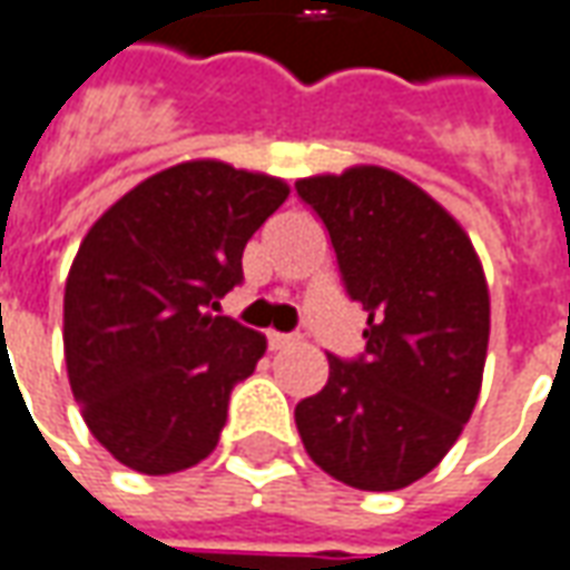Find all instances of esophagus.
<instances>
[{"instance_id":"esophagus-1","label":"esophagus","mask_w":570,"mask_h":570,"mask_svg":"<svg viewBox=\"0 0 570 570\" xmlns=\"http://www.w3.org/2000/svg\"><path fill=\"white\" fill-rule=\"evenodd\" d=\"M266 341H269V350H285V346H292L297 337H294V334H282V331H269Z\"/></svg>"}]
</instances>
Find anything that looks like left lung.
Instances as JSON below:
<instances>
[{
    "instance_id": "obj_1",
    "label": "left lung",
    "mask_w": 570,
    "mask_h": 570,
    "mask_svg": "<svg viewBox=\"0 0 570 570\" xmlns=\"http://www.w3.org/2000/svg\"><path fill=\"white\" fill-rule=\"evenodd\" d=\"M346 294L368 313L365 353H328V383L294 407L316 466L358 491H399L439 466L485 371L488 282L458 220L377 165L304 177Z\"/></svg>"
}]
</instances>
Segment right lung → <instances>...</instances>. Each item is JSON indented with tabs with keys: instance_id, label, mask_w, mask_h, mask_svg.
I'll use <instances>...</instances> for the list:
<instances>
[{
	"instance_id": "obj_1",
	"label": "right lung",
	"mask_w": 570,
	"mask_h": 570,
	"mask_svg": "<svg viewBox=\"0 0 570 570\" xmlns=\"http://www.w3.org/2000/svg\"><path fill=\"white\" fill-rule=\"evenodd\" d=\"M285 199L278 177L196 159L147 177L88 229L63 292V358L88 430L128 470H189L217 445L266 337L214 309Z\"/></svg>"
}]
</instances>
